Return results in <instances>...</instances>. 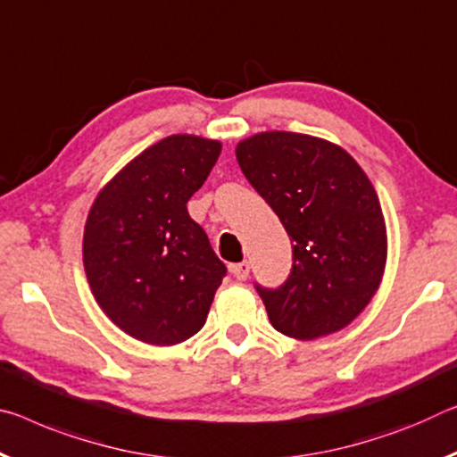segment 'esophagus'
<instances>
[{
    "label": "esophagus",
    "mask_w": 457,
    "mask_h": 457,
    "mask_svg": "<svg viewBox=\"0 0 457 457\" xmlns=\"http://www.w3.org/2000/svg\"><path fill=\"white\" fill-rule=\"evenodd\" d=\"M229 270H231V274H234V277H236L237 280H245V278L250 277V264H248V262L231 264Z\"/></svg>",
    "instance_id": "obj_1"
}]
</instances>
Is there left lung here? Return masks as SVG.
<instances>
[{"label": "left lung", "mask_w": 457, "mask_h": 457, "mask_svg": "<svg viewBox=\"0 0 457 457\" xmlns=\"http://www.w3.org/2000/svg\"><path fill=\"white\" fill-rule=\"evenodd\" d=\"M236 158L293 244L285 285L256 287L272 328L305 342L344 329L386 266V223L370 179L337 144L282 129L237 142Z\"/></svg>", "instance_id": "1"}]
</instances>
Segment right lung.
Here are the masks:
<instances>
[{
    "instance_id": "add662e5",
    "label": "right lung",
    "mask_w": 457,
    "mask_h": 457,
    "mask_svg": "<svg viewBox=\"0 0 457 457\" xmlns=\"http://www.w3.org/2000/svg\"><path fill=\"white\" fill-rule=\"evenodd\" d=\"M221 142L172 134L132 158L89 209L83 266L101 311L150 345H175L205 325L226 266L187 203Z\"/></svg>"
}]
</instances>
